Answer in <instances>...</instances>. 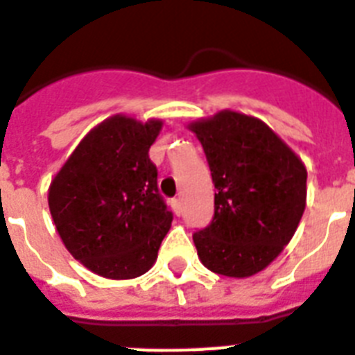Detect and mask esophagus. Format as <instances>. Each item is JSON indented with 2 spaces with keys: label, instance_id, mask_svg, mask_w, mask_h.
<instances>
[{
  "label": "esophagus",
  "instance_id": "1",
  "mask_svg": "<svg viewBox=\"0 0 355 355\" xmlns=\"http://www.w3.org/2000/svg\"><path fill=\"white\" fill-rule=\"evenodd\" d=\"M172 209H174L175 215H181V211H183V208H181V199L172 200Z\"/></svg>",
  "mask_w": 355,
  "mask_h": 355
}]
</instances>
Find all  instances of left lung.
Masks as SVG:
<instances>
[{
	"label": "left lung",
	"mask_w": 355,
	"mask_h": 355,
	"mask_svg": "<svg viewBox=\"0 0 355 355\" xmlns=\"http://www.w3.org/2000/svg\"><path fill=\"white\" fill-rule=\"evenodd\" d=\"M215 183L211 224L193 233L200 263L225 277L265 270L290 243L306 209L302 159L250 115L222 110L188 124Z\"/></svg>",
	"instance_id": "left-lung-1"
}]
</instances>
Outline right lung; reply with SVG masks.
<instances>
[{
  "instance_id": "obj_1",
  "label": "right lung",
  "mask_w": 355,
  "mask_h": 355,
  "mask_svg": "<svg viewBox=\"0 0 355 355\" xmlns=\"http://www.w3.org/2000/svg\"><path fill=\"white\" fill-rule=\"evenodd\" d=\"M162 126V119H106L85 135L49 184V211L65 249L101 277L146 274L171 229L172 213L149 159Z\"/></svg>"
}]
</instances>
